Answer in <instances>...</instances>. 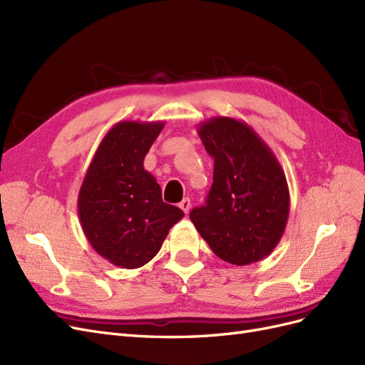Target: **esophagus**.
I'll list each match as a JSON object with an SVG mask.
<instances>
[{"instance_id": "obj_1", "label": "esophagus", "mask_w": 365, "mask_h": 365, "mask_svg": "<svg viewBox=\"0 0 365 365\" xmlns=\"http://www.w3.org/2000/svg\"><path fill=\"white\" fill-rule=\"evenodd\" d=\"M180 208L182 210L185 215L190 212V200H189V197H184V200L180 202Z\"/></svg>"}]
</instances>
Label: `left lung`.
Segmentation results:
<instances>
[{
  "label": "left lung",
  "instance_id": "left-lung-1",
  "mask_svg": "<svg viewBox=\"0 0 365 365\" xmlns=\"http://www.w3.org/2000/svg\"><path fill=\"white\" fill-rule=\"evenodd\" d=\"M215 160L205 205L190 212L197 233L219 259L244 267L272 252L289 217V189L282 165L250 125L213 117L197 126Z\"/></svg>",
  "mask_w": 365,
  "mask_h": 365
}]
</instances>
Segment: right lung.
I'll list each match as a JSON object with an SVG mask.
<instances>
[{"mask_svg": "<svg viewBox=\"0 0 365 365\" xmlns=\"http://www.w3.org/2000/svg\"><path fill=\"white\" fill-rule=\"evenodd\" d=\"M164 121H118L98 145L77 197L83 233L97 254L135 269L157 256L169 230L184 217L165 204L145 170L146 153Z\"/></svg>", "mask_w": 365, "mask_h": 365, "instance_id": "add662e5", "label": "right lung"}]
</instances>
